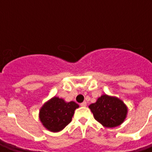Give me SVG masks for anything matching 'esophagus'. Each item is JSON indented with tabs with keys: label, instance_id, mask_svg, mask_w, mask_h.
Here are the masks:
<instances>
[{
	"label": "esophagus",
	"instance_id": "obj_1",
	"mask_svg": "<svg viewBox=\"0 0 152 152\" xmlns=\"http://www.w3.org/2000/svg\"><path fill=\"white\" fill-rule=\"evenodd\" d=\"M86 105H87L86 102H83L82 103H80V106H81V107H86Z\"/></svg>",
	"mask_w": 152,
	"mask_h": 152
}]
</instances>
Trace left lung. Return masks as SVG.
<instances>
[{"label": "left lung", "instance_id": "obj_1", "mask_svg": "<svg viewBox=\"0 0 152 152\" xmlns=\"http://www.w3.org/2000/svg\"><path fill=\"white\" fill-rule=\"evenodd\" d=\"M96 121L106 128L121 125L127 115L128 108L116 97L102 94L96 102L89 106Z\"/></svg>", "mask_w": 152, "mask_h": 152}]
</instances>
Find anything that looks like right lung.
Masks as SVG:
<instances>
[{
  "mask_svg": "<svg viewBox=\"0 0 152 152\" xmlns=\"http://www.w3.org/2000/svg\"><path fill=\"white\" fill-rule=\"evenodd\" d=\"M79 105L73 101L65 102L53 97L44 104L39 112V118L44 127L51 132H59L72 121L74 112Z\"/></svg>",
  "mask_w": 152,
  "mask_h": 152,
  "instance_id": "right-lung-1",
  "label": "right lung"
}]
</instances>
